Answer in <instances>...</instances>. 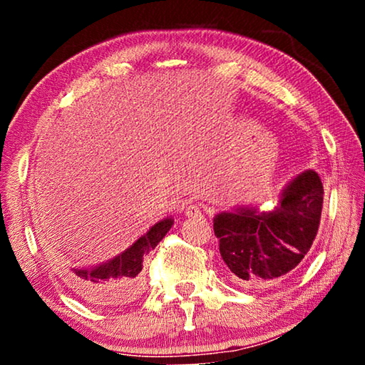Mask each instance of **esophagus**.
I'll return each mask as SVG.
<instances>
[{"instance_id": "esophagus-1", "label": "esophagus", "mask_w": 365, "mask_h": 365, "mask_svg": "<svg viewBox=\"0 0 365 365\" xmlns=\"http://www.w3.org/2000/svg\"><path fill=\"white\" fill-rule=\"evenodd\" d=\"M200 206L195 205V202H190V205L185 207V215H188V217H196V215H200Z\"/></svg>"}]
</instances>
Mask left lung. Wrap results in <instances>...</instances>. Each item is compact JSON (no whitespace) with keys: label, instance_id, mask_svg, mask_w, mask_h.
I'll use <instances>...</instances> for the list:
<instances>
[{"label":"left lung","instance_id":"8db88e82","mask_svg":"<svg viewBox=\"0 0 365 365\" xmlns=\"http://www.w3.org/2000/svg\"><path fill=\"white\" fill-rule=\"evenodd\" d=\"M324 185L304 170L280 191L272 209L235 207L214 217V233L230 279L242 287L267 288L292 275L319 230Z\"/></svg>","mask_w":365,"mask_h":365}]
</instances>
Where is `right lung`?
Masks as SVG:
<instances>
[{
	"label": "right lung",
	"instance_id": "1",
	"mask_svg": "<svg viewBox=\"0 0 365 365\" xmlns=\"http://www.w3.org/2000/svg\"><path fill=\"white\" fill-rule=\"evenodd\" d=\"M174 219L165 217L128 246L120 255L91 267H67L63 265L64 280L85 301L103 309H115L125 304L141 289V269L145 256L165 237Z\"/></svg>",
	"mask_w": 365,
	"mask_h": 365
}]
</instances>
